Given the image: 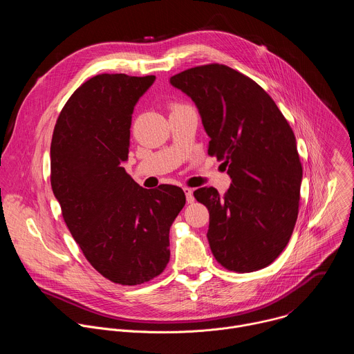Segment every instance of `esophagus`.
Here are the masks:
<instances>
[{
  "instance_id": "1",
  "label": "esophagus",
  "mask_w": 354,
  "mask_h": 354,
  "mask_svg": "<svg viewBox=\"0 0 354 354\" xmlns=\"http://www.w3.org/2000/svg\"><path fill=\"white\" fill-rule=\"evenodd\" d=\"M183 192H185V194H186V200H187V203H193V201H194L193 190H192L190 187H183Z\"/></svg>"
}]
</instances>
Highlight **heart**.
Returning a JSON list of instances; mask_svg holds the SVG:
<instances>
[{
    "label": "heart",
    "instance_id": "1",
    "mask_svg": "<svg viewBox=\"0 0 354 354\" xmlns=\"http://www.w3.org/2000/svg\"><path fill=\"white\" fill-rule=\"evenodd\" d=\"M176 109H180L179 106H174V111H176Z\"/></svg>",
    "mask_w": 354,
    "mask_h": 354
}]
</instances>
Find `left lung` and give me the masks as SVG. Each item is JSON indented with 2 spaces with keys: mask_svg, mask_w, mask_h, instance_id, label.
Returning <instances> with one entry per match:
<instances>
[{
  "mask_svg": "<svg viewBox=\"0 0 354 354\" xmlns=\"http://www.w3.org/2000/svg\"><path fill=\"white\" fill-rule=\"evenodd\" d=\"M169 82L193 100L210 137L209 154L228 167L224 197L214 187L193 193L210 213L214 258L241 273L269 266L298 216L302 168L290 124L263 88L227 66L189 68Z\"/></svg>",
  "mask_w": 354,
  "mask_h": 354,
  "instance_id": "1",
  "label": "left lung"
}]
</instances>
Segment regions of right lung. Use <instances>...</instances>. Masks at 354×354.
<instances>
[{"mask_svg": "<svg viewBox=\"0 0 354 354\" xmlns=\"http://www.w3.org/2000/svg\"><path fill=\"white\" fill-rule=\"evenodd\" d=\"M156 77L100 74L67 100L50 145L52 189L88 262L136 286L169 262V228L186 203L174 185L141 187L126 174L131 115Z\"/></svg>", "mask_w": 354, "mask_h": 354, "instance_id": "right-lung-1", "label": "right lung"}]
</instances>
